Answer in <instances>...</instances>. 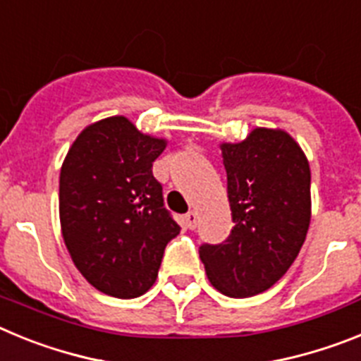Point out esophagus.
<instances>
[{
    "instance_id": "obj_1",
    "label": "esophagus",
    "mask_w": 361,
    "mask_h": 361,
    "mask_svg": "<svg viewBox=\"0 0 361 361\" xmlns=\"http://www.w3.org/2000/svg\"><path fill=\"white\" fill-rule=\"evenodd\" d=\"M197 219H199V216H197L195 212L186 213V216H184V224H186V228L195 229L197 228Z\"/></svg>"
}]
</instances>
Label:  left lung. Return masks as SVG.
Here are the masks:
<instances>
[{"instance_id":"8db88e82","label":"left lung","mask_w":361,"mask_h":361,"mask_svg":"<svg viewBox=\"0 0 361 361\" xmlns=\"http://www.w3.org/2000/svg\"><path fill=\"white\" fill-rule=\"evenodd\" d=\"M220 149L235 226L222 244H202L199 255L213 288L245 298L275 286L298 257L311 222V170L283 130L255 128Z\"/></svg>"}]
</instances>
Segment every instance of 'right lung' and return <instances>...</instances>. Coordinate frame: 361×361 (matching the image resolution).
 <instances>
[{"label": "right lung", "mask_w": 361, "mask_h": 361, "mask_svg": "<svg viewBox=\"0 0 361 361\" xmlns=\"http://www.w3.org/2000/svg\"><path fill=\"white\" fill-rule=\"evenodd\" d=\"M164 148L166 139L114 116L86 126L66 153L59 175L63 240L79 273L104 295H145L166 244L180 233L152 171Z\"/></svg>", "instance_id": "right-lung-1"}]
</instances>
